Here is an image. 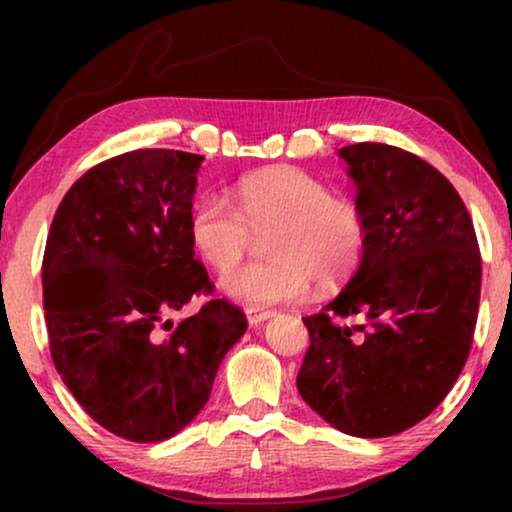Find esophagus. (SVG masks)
I'll use <instances>...</instances> for the list:
<instances>
[{
  "instance_id": "1",
  "label": "esophagus",
  "mask_w": 512,
  "mask_h": 512,
  "mask_svg": "<svg viewBox=\"0 0 512 512\" xmlns=\"http://www.w3.org/2000/svg\"><path fill=\"white\" fill-rule=\"evenodd\" d=\"M272 312L270 310H261V307H247V319L251 326H258L263 324L265 319H270Z\"/></svg>"
}]
</instances>
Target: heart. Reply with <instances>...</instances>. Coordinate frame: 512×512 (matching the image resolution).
Segmentation results:
<instances>
[{
  "mask_svg": "<svg viewBox=\"0 0 512 512\" xmlns=\"http://www.w3.org/2000/svg\"><path fill=\"white\" fill-rule=\"evenodd\" d=\"M235 205L221 195H202L188 212V240L216 272L233 270L265 233L268 261L247 265L221 279L230 298L251 307L298 303L310 291L338 289L354 275L368 244L359 205L331 195L324 181L293 165L244 174L233 186Z\"/></svg>",
  "mask_w": 512,
  "mask_h": 512,
  "instance_id": "1",
  "label": "heart"
}]
</instances>
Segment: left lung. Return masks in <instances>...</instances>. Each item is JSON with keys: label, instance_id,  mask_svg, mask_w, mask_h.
Here are the masks:
<instances>
[{"label": "left lung", "instance_id": "obj_1", "mask_svg": "<svg viewBox=\"0 0 512 512\" xmlns=\"http://www.w3.org/2000/svg\"><path fill=\"white\" fill-rule=\"evenodd\" d=\"M366 216L363 261L305 317L298 391L335 429L396 436L450 394L473 345L482 258L471 214L436 167L398 146L340 149Z\"/></svg>", "mask_w": 512, "mask_h": 512}]
</instances>
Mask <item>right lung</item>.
<instances>
[{
	"mask_svg": "<svg viewBox=\"0 0 512 512\" xmlns=\"http://www.w3.org/2000/svg\"><path fill=\"white\" fill-rule=\"evenodd\" d=\"M205 156L137 149L90 167L48 230L41 282L62 382L104 429L160 443L205 408L247 317L226 298L165 319L214 291L188 240Z\"/></svg>",
	"mask_w": 512,
	"mask_h": 512,
	"instance_id": "right-lung-1",
	"label": "right lung"
}]
</instances>
